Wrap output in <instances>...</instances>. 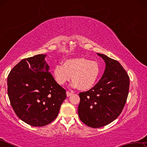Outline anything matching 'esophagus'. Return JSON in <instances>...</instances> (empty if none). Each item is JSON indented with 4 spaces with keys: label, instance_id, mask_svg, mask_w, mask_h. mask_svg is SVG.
Instances as JSON below:
<instances>
[{
    "label": "esophagus",
    "instance_id": "34e87169",
    "mask_svg": "<svg viewBox=\"0 0 147 147\" xmlns=\"http://www.w3.org/2000/svg\"><path fill=\"white\" fill-rule=\"evenodd\" d=\"M66 94H67V96L68 97H69V96H70L73 93H71V92H69V91H67L66 92Z\"/></svg>",
    "mask_w": 147,
    "mask_h": 147
}]
</instances>
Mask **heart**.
I'll use <instances>...</instances> for the list:
<instances>
[{
    "label": "heart",
    "mask_w": 147,
    "mask_h": 147,
    "mask_svg": "<svg viewBox=\"0 0 147 147\" xmlns=\"http://www.w3.org/2000/svg\"><path fill=\"white\" fill-rule=\"evenodd\" d=\"M101 73L97 61L85 58L66 59L62 65H56L53 75L59 85L63 86L71 78L72 88H78L81 91H88L97 82Z\"/></svg>",
    "instance_id": "heart-1"
}]
</instances>
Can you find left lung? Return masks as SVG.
Segmentation results:
<instances>
[{
  "label": "left lung",
  "instance_id": "obj_1",
  "mask_svg": "<svg viewBox=\"0 0 147 147\" xmlns=\"http://www.w3.org/2000/svg\"><path fill=\"white\" fill-rule=\"evenodd\" d=\"M106 63L102 76L93 88L79 93V118L89 127L111 123L120 115L128 97L130 79L117 61L97 53Z\"/></svg>",
  "mask_w": 147,
  "mask_h": 147
}]
</instances>
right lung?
<instances>
[{"instance_id":"1","label":"right lung","mask_w":147,"mask_h":147,"mask_svg":"<svg viewBox=\"0 0 147 147\" xmlns=\"http://www.w3.org/2000/svg\"><path fill=\"white\" fill-rule=\"evenodd\" d=\"M47 54L25 58L9 73L8 94L15 113L32 126H43L58 115L66 91L49 72Z\"/></svg>"}]
</instances>
